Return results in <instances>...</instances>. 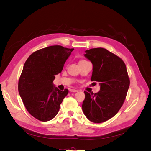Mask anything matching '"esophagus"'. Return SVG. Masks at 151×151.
<instances>
[{
    "mask_svg": "<svg viewBox=\"0 0 151 151\" xmlns=\"http://www.w3.org/2000/svg\"><path fill=\"white\" fill-rule=\"evenodd\" d=\"M70 92H72V93H76V92H77V90L74 89H71L70 90Z\"/></svg>",
    "mask_w": 151,
    "mask_h": 151,
    "instance_id": "34e87169",
    "label": "esophagus"
}]
</instances>
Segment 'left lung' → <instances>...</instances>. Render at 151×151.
I'll return each mask as SVG.
<instances>
[{
    "instance_id": "obj_1",
    "label": "left lung",
    "mask_w": 151,
    "mask_h": 151,
    "mask_svg": "<svg viewBox=\"0 0 151 151\" xmlns=\"http://www.w3.org/2000/svg\"><path fill=\"white\" fill-rule=\"evenodd\" d=\"M84 56L92 62L91 81L98 82L100 91L90 94L84 91L83 111L88 119L102 123L110 119L120 110L130 86L124 62L103 48L86 50Z\"/></svg>"
}]
</instances>
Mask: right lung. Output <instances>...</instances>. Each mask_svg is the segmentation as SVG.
Here are the masks:
<instances>
[{
	"label": "right lung",
	"mask_w": 151,
	"mask_h": 151,
	"mask_svg": "<svg viewBox=\"0 0 151 151\" xmlns=\"http://www.w3.org/2000/svg\"><path fill=\"white\" fill-rule=\"evenodd\" d=\"M74 48L54 45L37 50L27 59L18 83V91L25 108L42 122L57 115L68 90H59L53 84Z\"/></svg>",
	"instance_id": "right-lung-1"
}]
</instances>
